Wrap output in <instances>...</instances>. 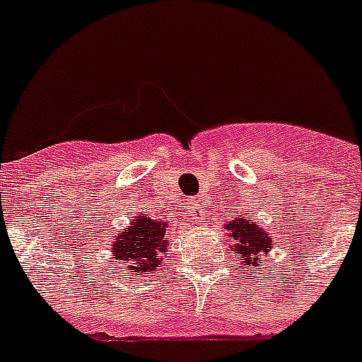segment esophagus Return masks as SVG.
<instances>
[{"mask_svg": "<svg viewBox=\"0 0 362 362\" xmlns=\"http://www.w3.org/2000/svg\"><path fill=\"white\" fill-rule=\"evenodd\" d=\"M189 209H192L193 214L199 216V218H203L204 212H206V209H204L201 201H192V203H189Z\"/></svg>", "mask_w": 362, "mask_h": 362, "instance_id": "1", "label": "esophagus"}]
</instances>
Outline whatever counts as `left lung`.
Instances as JSON below:
<instances>
[{
    "label": "left lung",
    "instance_id": "left-lung-1",
    "mask_svg": "<svg viewBox=\"0 0 362 362\" xmlns=\"http://www.w3.org/2000/svg\"><path fill=\"white\" fill-rule=\"evenodd\" d=\"M226 229H229L237 244L233 247V252L240 255L242 263L247 267H255L257 261H263V253H269L272 247V242L267 237L264 229H259L250 218H238L229 223H226Z\"/></svg>",
    "mask_w": 362,
    "mask_h": 362
}]
</instances>
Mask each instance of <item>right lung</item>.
<instances>
[{"mask_svg": "<svg viewBox=\"0 0 362 362\" xmlns=\"http://www.w3.org/2000/svg\"><path fill=\"white\" fill-rule=\"evenodd\" d=\"M167 231L169 223L165 220H152L150 216H139L131 221V226L118 233V238L112 244V269L124 267L135 278L144 274H153L167 250Z\"/></svg>", "mask_w": 362, "mask_h": 362, "instance_id": "right-lung-1", "label": "right lung"}]
</instances>
